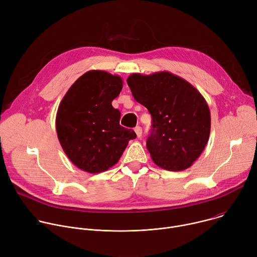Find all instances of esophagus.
Returning <instances> with one entry per match:
<instances>
[{"instance_id":"esophagus-1","label":"esophagus","mask_w":257,"mask_h":257,"mask_svg":"<svg viewBox=\"0 0 257 257\" xmlns=\"http://www.w3.org/2000/svg\"><path fill=\"white\" fill-rule=\"evenodd\" d=\"M134 131H135V133H136L137 137H138V138H140V137H141V135H142V128H141L140 126H137V127H135Z\"/></svg>"}]
</instances>
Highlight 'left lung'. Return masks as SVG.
<instances>
[{
  "instance_id": "8db88e82",
  "label": "left lung",
  "mask_w": 257,
  "mask_h": 257,
  "mask_svg": "<svg viewBox=\"0 0 257 257\" xmlns=\"http://www.w3.org/2000/svg\"><path fill=\"white\" fill-rule=\"evenodd\" d=\"M127 83L134 99L152 115L146 148L155 164L174 172L191 167L210 133V112L201 93L167 71L151 75L133 73Z\"/></svg>"
}]
</instances>
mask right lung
Here are the masks:
<instances>
[{"mask_svg":"<svg viewBox=\"0 0 257 257\" xmlns=\"http://www.w3.org/2000/svg\"><path fill=\"white\" fill-rule=\"evenodd\" d=\"M123 87L118 75L90 70L71 85L61 100L56 129L66 156L90 174L106 171L118 163L132 129L120 125V111L112 105Z\"/></svg>","mask_w":257,"mask_h":257,"instance_id":"1","label":"right lung"}]
</instances>
